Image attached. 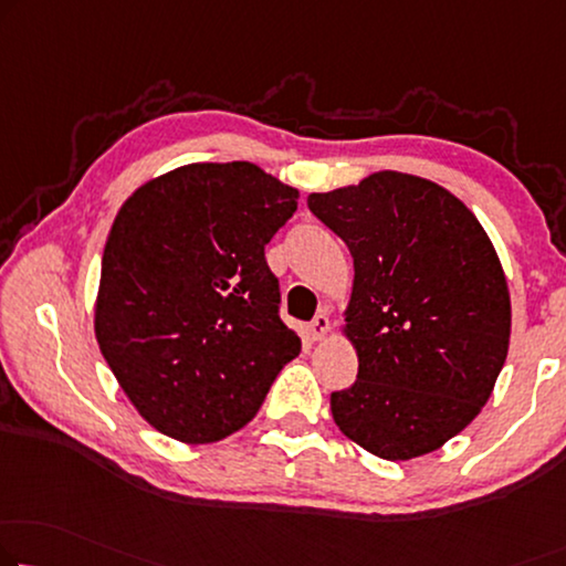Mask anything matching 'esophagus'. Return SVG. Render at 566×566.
Segmentation results:
<instances>
[{
  "label": "esophagus",
  "mask_w": 566,
  "mask_h": 566,
  "mask_svg": "<svg viewBox=\"0 0 566 566\" xmlns=\"http://www.w3.org/2000/svg\"><path fill=\"white\" fill-rule=\"evenodd\" d=\"M327 331H331V319H327V315H317L312 323L307 325V335L310 340H323V337L327 335Z\"/></svg>",
  "instance_id": "esophagus-1"
}]
</instances>
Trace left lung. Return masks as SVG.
Instances as JSON below:
<instances>
[{
	"mask_svg": "<svg viewBox=\"0 0 566 566\" xmlns=\"http://www.w3.org/2000/svg\"><path fill=\"white\" fill-rule=\"evenodd\" d=\"M307 206L356 269L345 335L358 378L331 394L335 424L384 460L440 450L480 415L509 356L511 297L491 239L450 190L394 170Z\"/></svg>",
	"mask_w": 566,
	"mask_h": 566,
	"instance_id": "obj_1",
	"label": "left lung"
}]
</instances>
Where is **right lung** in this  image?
Listing matches in <instances>:
<instances>
[{"instance_id": "obj_1", "label": "right lung", "mask_w": 566, "mask_h": 566, "mask_svg": "<svg viewBox=\"0 0 566 566\" xmlns=\"http://www.w3.org/2000/svg\"><path fill=\"white\" fill-rule=\"evenodd\" d=\"M297 198L251 163H196L142 185L116 213L96 340L157 432L188 444L239 432L300 356L264 256Z\"/></svg>"}]
</instances>
